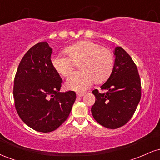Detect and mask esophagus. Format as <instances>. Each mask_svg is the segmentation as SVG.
<instances>
[{
	"instance_id": "1",
	"label": "esophagus",
	"mask_w": 160,
	"mask_h": 160,
	"mask_svg": "<svg viewBox=\"0 0 160 160\" xmlns=\"http://www.w3.org/2000/svg\"><path fill=\"white\" fill-rule=\"evenodd\" d=\"M84 95V92H77V96L78 97H82Z\"/></svg>"
}]
</instances>
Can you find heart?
I'll list each match as a JSON object with an SVG mask.
<instances>
[{
    "instance_id": "heart-1",
    "label": "heart",
    "mask_w": 160,
    "mask_h": 160,
    "mask_svg": "<svg viewBox=\"0 0 160 160\" xmlns=\"http://www.w3.org/2000/svg\"><path fill=\"white\" fill-rule=\"evenodd\" d=\"M68 56L53 55L52 67L62 76H68L79 62L80 71L68 78L66 86L69 89L82 92L92 82L101 83L109 78L114 66V56L111 49L92 41H82L65 49Z\"/></svg>"
}]
</instances>
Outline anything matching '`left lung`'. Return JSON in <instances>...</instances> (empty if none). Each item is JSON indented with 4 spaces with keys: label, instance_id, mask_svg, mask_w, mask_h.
Here are the masks:
<instances>
[{
    "label": "left lung",
    "instance_id": "1",
    "mask_svg": "<svg viewBox=\"0 0 160 160\" xmlns=\"http://www.w3.org/2000/svg\"><path fill=\"white\" fill-rule=\"evenodd\" d=\"M113 54V71L101 86L107 92L92 91L95 102L91 109L95 120L108 128L124 126L133 116L141 95L140 77L133 60L122 47H115Z\"/></svg>",
    "mask_w": 160,
    "mask_h": 160
}]
</instances>
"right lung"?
<instances>
[{"label":"right lung","instance_id":"right-lung-1","mask_svg":"<svg viewBox=\"0 0 160 160\" xmlns=\"http://www.w3.org/2000/svg\"><path fill=\"white\" fill-rule=\"evenodd\" d=\"M52 49L37 43L25 53L14 79L16 111L29 127L50 132L67 120L76 100L74 91L60 92L62 80L51 63Z\"/></svg>","mask_w":160,"mask_h":160}]
</instances>
